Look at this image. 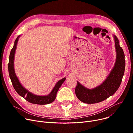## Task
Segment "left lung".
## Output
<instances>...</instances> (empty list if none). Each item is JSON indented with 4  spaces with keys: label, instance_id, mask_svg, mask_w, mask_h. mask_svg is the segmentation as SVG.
<instances>
[{
    "label": "left lung",
    "instance_id": "8db88e82",
    "mask_svg": "<svg viewBox=\"0 0 133 133\" xmlns=\"http://www.w3.org/2000/svg\"><path fill=\"white\" fill-rule=\"evenodd\" d=\"M113 37L116 52V61L106 79L93 89L87 88L77 81L75 94L82 102L92 104L103 101L113 95L121 85L125 69L124 54L117 38L115 35Z\"/></svg>",
    "mask_w": 133,
    "mask_h": 133
}]
</instances>
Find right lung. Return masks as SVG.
Returning <instances> with one entry per match:
<instances>
[{"mask_svg": "<svg viewBox=\"0 0 133 133\" xmlns=\"http://www.w3.org/2000/svg\"><path fill=\"white\" fill-rule=\"evenodd\" d=\"M20 37V36H18L16 39L15 43H14V46L11 51L9 57V62L8 65L9 73L13 86L16 90V91L20 96L24 97L26 101L30 102V103L37 104H46L51 103L55 100L58 90L61 87V85L65 81L66 78H62L58 82H57L51 93L47 95H37L29 92V90L24 88L19 82V80L16 74L15 67H14V60H15V52L18 41Z\"/></svg>", "mask_w": 133, "mask_h": 133, "instance_id": "add662e5", "label": "right lung"}]
</instances>
